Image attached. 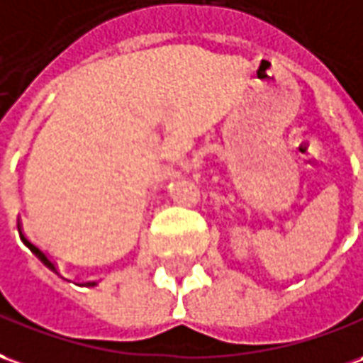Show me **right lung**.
<instances>
[{
	"instance_id": "obj_1",
	"label": "right lung",
	"mask_w": 363,
	"mask_h": 363,
	"mask_svg": "<svg viewBox=\"0 0 363 363\" xmlns=\"http://www.w3.org/2000/svg\"><path fill=\"white\" fill-rule=\"evenodd\" d=\"M17 230H19V235H21L23 243H25V245H27V247H29V250H31V252L35 253V255H37V257H39V259L43 261V263H45V265H47V267H49L50 271H55V273H58V271H57V265H55V263H52V261H50L49 257H47V253L40 252V250H39V247H37V245H33V243L29 242V240H27L25 235H23L21 225H17ZM86 285H88V287H94V285H98V283H96V281H90V283H86Z\"/></svg>"
}]
</instances>
